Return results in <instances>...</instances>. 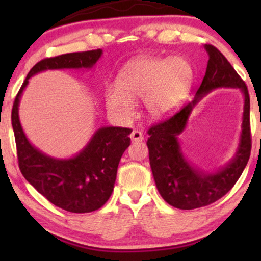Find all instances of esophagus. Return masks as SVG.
<instances>
[{
	"instance_id": "obj_1",
	"label": "esophagus",
	"mask_w": 261,
	"mask_h": 261,
	"mask_svg": "<svg viewBox=\"0 0 261 261\" xmlns=\"http://www.w3.org/2000/svg\"><path fill=\"white\" fill-rule=\"evenodd\" d=\"M130 139L133 141H142V140H144V135H142V133H141L140 130L134 129L130 133Z\"/></svg>"
}]
</instances>
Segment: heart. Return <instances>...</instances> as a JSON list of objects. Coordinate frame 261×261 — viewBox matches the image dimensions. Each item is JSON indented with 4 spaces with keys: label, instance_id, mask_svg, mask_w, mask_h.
Returning a JSON list of instances; mask_svg holds the SVG:
<instances>
[{
    "label": "heart",
    "instance_id": "1",
    "mask_svg": "<svg viewBox=\"0 0 261 261\" xmlns=\"http://www.w3.org/2000/svg\"><path fill=\"white\" fill-rule=\"evenodd\" d=\"M191 83L192 67L187 59L142 57L124 67L117 85L106 88L107 107L120 119H128L134 101L144 98L146 114L162 119L183 101Z\"/></svg>",
    "mask_w": 261,
    "mask_h": 261
}]
</instances>
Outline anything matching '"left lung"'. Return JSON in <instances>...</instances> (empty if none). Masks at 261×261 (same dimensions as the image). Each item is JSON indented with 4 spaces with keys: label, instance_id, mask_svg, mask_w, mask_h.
Instances as JSON below:
<instances>
[{
    "label": "left lung",
    "instance_id": "left-lung-1",
    "mask_svg": "<svg viewBox=\"0 0 261 261\" xmlns=\"http://www.w3.org/2000/svg\"><path fill=\"white\" fill-rule=\"evenodd\" d=\"M204 48L209 56L208 65L194 99L169 119L153 124L147 132L149 165L156 189L165 202L183 210L209 205L223 197L244 172L252 148L248 89L226 57L215 46L204 45ZM217 87H238L243 91L245 98L243 129L234 158L216 173L206 174L191 167L184 158L177 135L186 126L194 106Z\"/></svg>",
    "mask_w": 261,
    "mask_h": 261
}]
</instances>
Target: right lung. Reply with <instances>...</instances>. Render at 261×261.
I'll return each mask as SVG.
<instances>
[{"instance_id": "obj_1", "label": "right lung", "mask_w": 261, "mask_h": 261, "mask_svg": "<svg viewBox=\"0 0 261 261\" xmlns=\"http://www.w3.org/2000/svg\"><path fill=\"white\" fill-rule=\"evenodd\" d=\"M102 49L45 58L28 72L12 109L17 160L21 173L52 204L70 213H90L101 208L112 195L117 166L130 144V128L102 127L77 155L57 159L46 155L28 141L19 119V103L28 80L45 70L91 69Z\"/></svg>"}]
</instances>
